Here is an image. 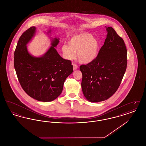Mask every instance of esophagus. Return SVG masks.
<instances>
[{"mask_svg":"<svg viewBox=\"0 0 146 146\" xmlns=\"http://www.w3.org/2000/svg\"><path fill=\"white\" fill-rule=\"evenodd\" d=\"M78 68V66L76 65V64L75 63H73V69L74 70H76Z\"/></svg>","mask_w":146,"mask_h":146,"instance_id":"34e87169","label":"esophagus"}]
</instances>
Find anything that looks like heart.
I'll list each match as a JSON object with an SVG mask.
<instances>
[{"label": "heart", "instance_id": "heart-1", "mask_svg": "<svg viewBox=\"0 0 146 146\" xmlns=\"http://www.w3.org/2000/svg\"><path fill=\"white\" fill-rule=\"evenodd\" d=\"M68 44L62 46L66 58H74L75 52H77L79 62L85 64L92 62L97 57L101 46L99 40L89 33H82L72 37Z\"/></svg>", "mask_w": 146, "mask_h": 146}]
</instances>
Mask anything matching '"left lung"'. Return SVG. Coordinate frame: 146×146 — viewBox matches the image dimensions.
Listing matches in <instances>:
<instances>
[{"label":"left lung","mask_w":146,"mask_h":146,"mask_svg":"<svg viewBox=\"0 0 146 146\" xmlns=\"http://www.w3.org/2000/svg\"><path fill=\"white\" fill-rule=\"evenodd\" d=\"M97 57L80 66L82 88L85 98L91 102L107 100L117 91L127 66V50L124 40L111 27Z\"/></svg>","instance_id":"1"}]
</instances>
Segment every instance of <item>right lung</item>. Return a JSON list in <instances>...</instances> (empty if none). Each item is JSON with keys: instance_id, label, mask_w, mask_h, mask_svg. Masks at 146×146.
<instances>
[{"instance_id": "add662e5", "label": "right lung", "mask_w": 146, "mask_h": 146, "mask_svg": "<svg viewBox=\"0 0 146 146\" xmlns=\"http://www.w3.org/2000/svg\"><path fill=\"white\" fill-rule=\"evenodd\" d=\"M35 29L31 27L21 35L14 53V67L28 95L39 101L50 102L61 94L66 79L73 72V65L57 52L59 38L52 40L51 46L42 57L29 54L26 45L35 35Z\"/></svg>"}]
</instances>
